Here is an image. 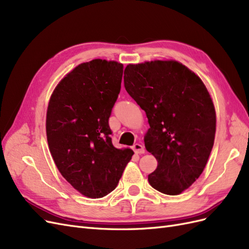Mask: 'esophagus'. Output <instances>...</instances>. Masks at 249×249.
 <instances>
[{
	"label": "esophagus",
	"instance_id": "esophagus-1",
	"mask_svg": "<svg viewBox=\"0 0 249 249\" xmlns=\"http://www.w3.org/2000/svg\"><path fill=\"white\" fill-rule=\"evenodd\" d=\"M133 150L135 152V154H144L145 153V148L143 145L139 144V143H136V144L133 145Z\"/></svg>",
	"mask_w": 249,
	"mask_h": 249
}]
</instances>
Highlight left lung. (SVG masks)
<instances>
[{
  "label": "left lung",
  "instance_id": "left-lung-1",
  "mask_svg": "<svg viewBox=\"0 0 249 249\" xmlns=\"http://www.w3.org/2000/svg\"><path fill=\"white\" fill-rule=\"evenodd\" d=\"M124 80L148 119L144 144L158 161L148 182L161 193L180 194L199 178L214 145L212 97L197 74L176 60L129 64Z\"/></svg>",
  "mask_w": 249,
  "mask_h": 249
}]
</instances>
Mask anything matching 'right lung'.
Instances as JSON below:
<instances>
[{
    "mask_svg": "<svg viewBox=\"0 0 249 249\" xmlns=\"http://www.w3.org/2000/svg\"><path fill=\"white\" fill-rule=\"evenodd\" d=\"M124 65L94 59L59 82L47 110L46 130L58 170L89 198L106 196L132 159L131 148L112 144L108 124L122 87Z\"/></svg>",
    "mask_w": 249,
    "mask_h": 249,
    "instance_id": "1",
    "label": "right lung"
}]
</instances>
